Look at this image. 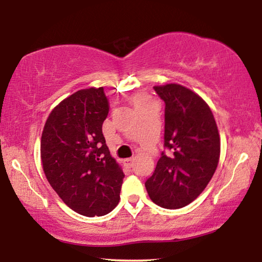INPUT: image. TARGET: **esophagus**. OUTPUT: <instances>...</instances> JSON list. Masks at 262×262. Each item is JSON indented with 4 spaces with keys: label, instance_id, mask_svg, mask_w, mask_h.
Instances as JSON below:
<instances>
[{
    "label": "esophagus",
    "instance_id": "1",
    "mask_svg": "<svg viewBox=\"0 0 262 262\" xmlns=\"http://www.w3.org/2000/svg\"><path fill=\"white\" fill-rule=\"evenodd\" d=\"M123 163H125L128 167H132L133 166V163H134V159H133V158H126L125 161H123Z\"/></svg>",
    "mask_w": 262,
    "mask_h": 262
}]
</instances>
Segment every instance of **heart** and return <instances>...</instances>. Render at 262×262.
<instances>
[{"instance_id": "1", "label": "heart", "mask_w": 262, "mask_h": 262, "mask_svg": "<svg viewBox=\"0 0 262 262\" xmlns=\"http://www.w3.org/2000/svg\"><path fill=\"white\" fill-rule=\"evenodd\" d=\"M133 101H134V105L137 108V107H142V106H144L148 103H150V99L143 94H136L134 97H133Z\"/></svg>"}]
</instances>
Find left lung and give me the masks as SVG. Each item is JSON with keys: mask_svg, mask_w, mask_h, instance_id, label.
I'll return each instance as SVG.
<instances>
[{"mask_svg": "<svg viewBox=\"0 0 262 262\" xmlns=\"http://www.w3.org/2000/svg\"><path fill=\"white\" fill-rule=\"evenodd\" d=\"M165 103L164 148L145 181L152 202L179 209L194 201L214 176L221 141L214 115L200 96L179 84L154 86Z\"/></svg>", "mask_w": 262, "mask_h": 262, "instance_id": "left-lung-1", "label": "left lung"}]
</instances>
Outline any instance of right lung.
<instances>
[{
    "mask_svg": "<svg viewBox=\"0 0 262 262\" xmlns=\"http://www.w3.org/2000/svg\"><path fill=\"white\" fill-rule=\"evenodd\" d=\"M108 111L103 88L83 89L52 111L41 135L48 183L70 209L88 217L117 207L125 178L101 129Z\"/></svg>",
    "mask_w": 262,
    "mask_h": 262,
    "instance_id": "1",
    "label": "right lung"
}]
</instances>
